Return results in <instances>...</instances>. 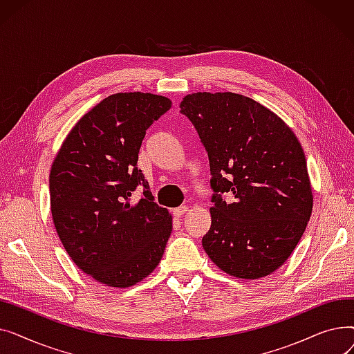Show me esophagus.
<instances>
[{
  "mask_svg": "<svg viewBox=\"0 0 354 354\" xmlns=\"http://www.w3.org/2000/svg\"><path fill=\"white\" fill-rule=\"evenodd\" d=\"M187 211H188V207H187V205H182V207H178V208L174 209V215H175L176 218H180Z\"/></svg>",
  "mask_w": 354,
  "mask_h": 354,
  "instance_id": "34e87169",
  "label": "esophagus"
}]
</instances>
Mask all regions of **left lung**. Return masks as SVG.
Here are the masks:
<instances>
[{
	"instance_id": "left-lung-1",
	"label": "left lung",
	"mask_w": 354,
	"mask_h": 354,
	"mask_svg": "<svg viewBox=\"0 0 354 354\" xmlns=\"http://www.w3.org/2000/svg\"><path fill=\"white\" fill-rule=\"evenodd\" d=\"M179 107L209 158L215 194L203 250L232 277L270 275L299 244L313 211L299 139L274 111L236 93H192Z\"/></svg>"
}]
</instances>
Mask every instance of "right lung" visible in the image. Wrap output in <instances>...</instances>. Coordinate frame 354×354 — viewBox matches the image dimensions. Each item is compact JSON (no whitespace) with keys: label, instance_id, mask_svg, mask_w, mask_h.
Masks as SVG:
<instances>
[{"label":"right lung","instance_id":"obj_1","mask_svg":"<svg viewBox=\"0 0 354 354\" xmlns=\"http://www.w3.org/2000/svg\"><path fill=\"white\" fill-rule=\"evenodd\" d=\"M172 102L152 93H116L73 126L50 171L55 231L83 272L109 287L140 283L159 264L172 216L153 201L138 169L142 140ZM142 184L136 204L131 192Z\"/></svg>","mask_w":354,"mask_h":354}]
</instances>
